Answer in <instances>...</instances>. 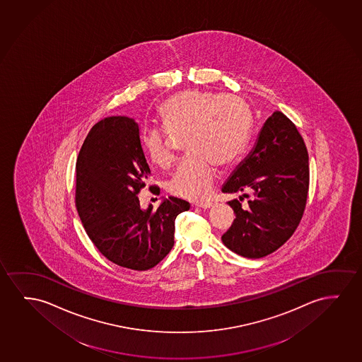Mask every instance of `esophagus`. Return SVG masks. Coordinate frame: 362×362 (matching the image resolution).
<instances>
[{
  "instance_id": "obj_1",
  "label": "esophagus",
  "mask_w": 362,
  "mask_h": 362,
  "mask_svg": "<svg viewBox=\"0 0 362 362\" xmlns=\"http://www.w3.org/2000/svg\"><path fill=\"white\" fill-rule=\"evenodd\" d=\"M212 202H196V206L197 207H201V209H209V207H212Z\"/></svg>"
}]
</instances>
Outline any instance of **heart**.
I'll list each match as a JSON object with an SVG mask.
<instances>
[{
    "label": "heart",
    "instance_id": "b5f03b06",
    "mask_svg": "<svg viewBox=\"0 0 362 362\" xmlns=\"http://www.w3.org/2000/svg\"><path fill=\"white\" fill-rule=\"evenodd\" d=\"M163 127L171 133H186L189 158L168 182L171 194L204 199L217 177V165L228 168L245 153L252 132V112L245 99L232 94L186 89L160 107ZM144 151L158 168H170L175 156L163 134L151 129L143 136Z\"/></svg>",
    "mask_w": 362,
    "mask_h": 362
}]
</instances>
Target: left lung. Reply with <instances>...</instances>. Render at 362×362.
Returning a JSON list of instances; mask_svg holds the SVG:
<instances>
[{"mask_svg":"<svg viewBox=\"0 0 362 362\" xmlns=\"http://www.w3.org/2000/svg\"><path fill=\"white\" fill-rule=\"evenodd\" d=\"M252 192L232 199L235 219L222 235L224 245L245 258H262L296 232L309 191V155L296 124L274 112L260 130L255 146L238 165L222 192Z\"/></svg>","mask_w":362,"mask_h":362,"instance_id":"1","label":"left lung"}]
</instances>
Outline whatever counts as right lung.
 Returning <instances> with one entry per match:
<instances>
[{
    "instance_id": "obj_1",
    "label": "right lung",
    "mask_w": 362,
    "mask_h": 362,
    "mask_svg": "<svg viewBox=\"0 0 362 362\" xmlns=\"http://www.w3.org/2000/svg\"><path fill=\"white\" fill-rule=\"evenodd\" d=\"M76 207L98 250L115 264L148 270L173 247L175 219L189 211L184 199L168 197L156 211L140 207L138 194L150 168L138 122L109 117L90 129L76 165ZM148 189L160 194L158 186Z\"/></svg>"
}]
</instances>
